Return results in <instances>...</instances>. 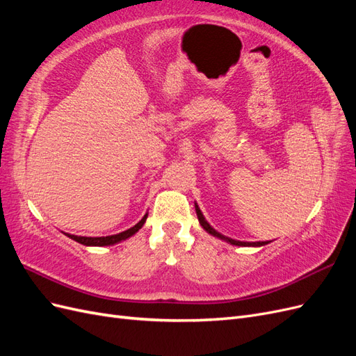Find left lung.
Returning a JSON list of instances; mask_svg holds the SVG:
<instances>
[{
	"instance_id": "8db88e82",
	"label": "left lung",
	"mask_w": 356,
	"mask_h": 356,
	"mask_svg": "<svg viewBox=\"0 0 356 356\" xmlns=\"http://www.w3.org/2000/svg\"><path fill=\"white\" fill-rule=\"evenodd\" d=\"M195 208H196V213H197V218H199V222H200L202 227H203L204 230H207L209 234L215 236V238H218V239H221V241H224V242H227V243H230V245H236V246H264V245H267V243H270V241H268V242H242V241H234V239H232V238H227V236H224V234L218 233L213 227H211V224H209L207 220H204L203 213H202V211H200L197 203H195Z\"/></svg>"
}]
</instances>
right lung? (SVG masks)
Here are the masks:
<instances>
[{
	"instance_id": "1",
	"label": "right lung",
	"mask_w": 356,
	"mask_h": 356,
	"mask_svg": "<svg viewBox=\"0 0 356 356\" xmlns=\"http://www.w3.org/2000/svg\"><path fill=\"white\" fill-rule=\"evenodd\" d=\"M148 217V213H145L143 220L139 221L138 224H135L134 227L127 229L122 233H117V234H111V236H101V238H88V236H75V234H70V233H65L70 239L79 242L81 245H86V246H110V245H115L118 242L122 241H126L131 238V236H134L139 229L143 227L145 220Z\"/></svg>"
}]
</instances>
